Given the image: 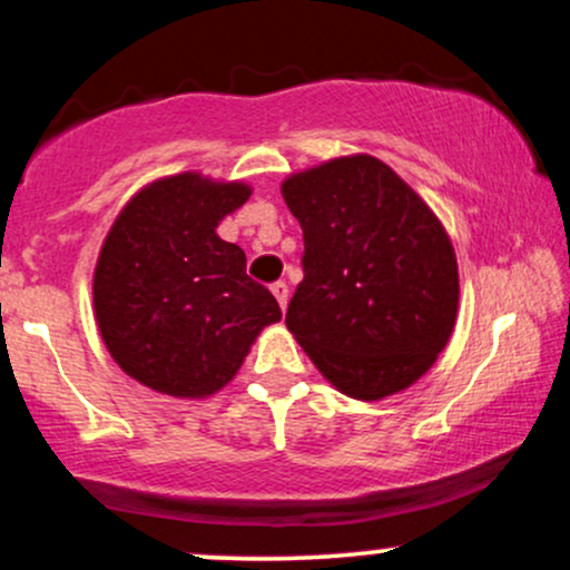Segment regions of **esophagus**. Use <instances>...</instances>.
Wrapping results in <instances>:
<instances>
[{"label": "esophagus", "mask_w": 570, "mask_h": 570, "mask_svg": "<svg viewBox=\"0 0 570 570\" xmlns=\"http://www.w3.org/2000/svg\"><path fill=\"white\" fill-rule=\"evenodd\" d=\"M271 292L276 294V299H278L281 311H284L286 303H289V284H286V281H276V284L271 286Z\"/></svg>", "instance_id": "34e87169"}]
</instances>
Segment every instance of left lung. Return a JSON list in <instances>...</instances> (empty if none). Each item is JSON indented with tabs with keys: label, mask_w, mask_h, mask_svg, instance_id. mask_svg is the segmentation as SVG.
Segmentation results:
<instances>
[{
	"label": "left lung",
	"mask_w": 570,
	"mask_h": 570,
	"mask_svg": "<svg viewBox=\"0 0 570 570\" xmlns=\"http://www.w3.org/2000/svg\"><path fill=\"white\" fill-rule=\"evenodd\" d=\"M281 193L305 240L289 332L345 396L404 391L453 335L458 263L440 219L370 155L294 174Z\"/></svg>",
	"instance_id": "1"
}]
</instances>
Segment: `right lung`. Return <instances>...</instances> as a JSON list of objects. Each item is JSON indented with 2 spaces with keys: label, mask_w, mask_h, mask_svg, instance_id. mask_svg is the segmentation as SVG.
<instances>
[{
  "label": "right lung",
  "mask_w": 570,
  "mask_h": 570,
  "mask_svg": "<svg viewBox=\"0 0 570 570\" xmlns=\"http://www.w3.org/2000/svg\"><path fill=\"white\" fill-rule=\"evenodd\" d=\"M252 195L240 181L179 174L134 195L98 254L96 322L122 372L168 396L230 383L281 307L246 276L244 248L217 225Z\"/></svg>",
  "instance_id": "1"
}]
</instances>
